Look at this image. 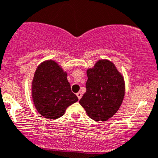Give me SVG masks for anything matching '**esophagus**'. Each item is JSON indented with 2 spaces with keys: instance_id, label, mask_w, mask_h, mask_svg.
Listing matches in <instances>:
<instances>
[{
  "instance_id": "esophagus-1",
  "label": "esophagus",
  "mask_w": 158,
  "mask_h": 158,
  "mask_svg": "<svg viewBox=\"0 0 158 158\" xmlns=\"http://www.w3.org/2000/svg\"><path fill=\"white\" fill-rule=\"evenodd\" d=\"M76 95H77V98H78V99L80 100V99L81 98V97H82V94H81V93H77V94H76Z\"/></svg>"
}]
</instances>
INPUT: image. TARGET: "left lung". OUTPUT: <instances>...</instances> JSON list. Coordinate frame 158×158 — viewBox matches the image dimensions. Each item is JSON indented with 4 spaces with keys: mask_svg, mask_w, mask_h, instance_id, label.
I'll use <instances>...</instances> for the list:
<instances>
[{
    "mask_svg": "<svg viewBox=\"0 0 158 158\" xmlns=\"http://www.w3.org/2000/svg\"><path fill=\"white\" fill-rule=\"evenodd\" d=\"M86 93L79 103L95 121H107L119 109L125 96V82L112 62L100 60L86 72Z\"/></svg>",
    "mask_w": 158,
    "mask_h": 158,
    "instance_id": "8db88e82",
    "label": "left lung"
}]
</instances>
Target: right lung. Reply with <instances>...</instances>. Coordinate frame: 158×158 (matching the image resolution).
Wrapping results in <instances>:
<instances>
[{
    "label": "right lung",
    "instance_id": "1",
    "mask_svg": "<svg viewBox=\"0 0 158 158\" xmlns=\"http://www.w3.org/2000/svg\"><path fill=\"white\" fill-rule=\"evenodd\" d=\"M32 98L37 111L51 119L61 117L69 106L78 101L71 90L67 73L54 60H46L37 67Z\"/></svg>",
    "mask_w": 158,
    "mask_h": 158
}]
</instances>
